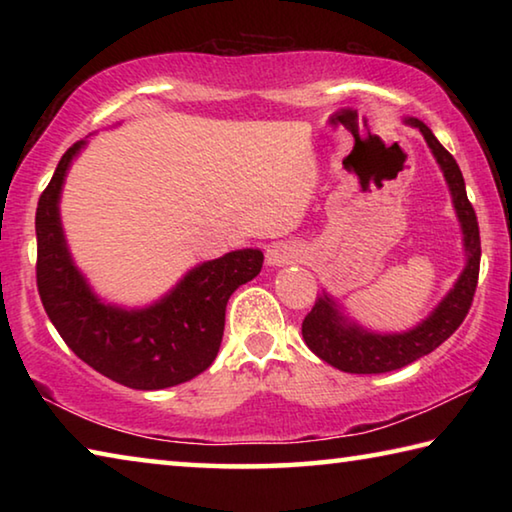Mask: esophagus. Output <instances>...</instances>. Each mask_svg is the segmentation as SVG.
Returning <instances> with one entry per match:
<instances>
[{"label":"esophagus","mask_w":512,"mask_h":512,"mask_svg":"<svg viewBox=\"0 0 512 512\" xmlns=\"http://www.w3.org/2000/svg\"><path fill=\"white\" fill-rule=\"evenodd\" d=\"M300 250L289 244V241H277V244L268 246L266 250V264L268 266H284V264H293L298 262Z\"/></svg>","instance_id":"esophagus-1"}]
</instances>
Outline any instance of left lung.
<instances>
[{"instance_id": "1", "label": "left lung", "mask_w": 512, "mask_h": 512, "mask_svg": "<svg viewBox=\"0 0 512 512\" xmlns=\"http://www.w3.org/2000/svg\"><path fill=\"white\" fill-rule=\"evenodd\" d=\"M409 124L420 128V133L424 135L429 149L436 155L440 169L445 173L449 189H452L454 207L458 219H461L465 235L467 266L461 277H458V282L454 284V289L449 291V296L440 302L438 309L433 311L420 327H415L406 334L379 336L368 334L366 329H359L357 325H345L343 316H339V311L332 307V300L327 296L318 298L314 309H311L305 320H302V339H305L309 350L314 352L316 357L343 372H354V375L391 372L409 366V363L418 361L424 354L436 350L440 343H445L449 336L461 327L467 311L472 307L476 282H479V223H476L472 203L467 201L463 173L458 169L452 153L433 137V133L422 124V121L409 119Z\"/></svg>"}]
</instances>
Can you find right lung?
<instances>
[{"label": "right lung", "mask_w": 512, "mask_h": 512, "mask_svg": "<svg viewBox=\"0 0 512 512\" xmlns=\"http://www.w3.org/2000/svg\"><path fill=\"white\" fill-rule=\"evenodd\" d=\"M69 146L36 210V282L47 316L76 357L135 391H160L201 375L219 352L232 291L262 271L259 250H235L194 268L158 305L124 311L101 305L69 259L58 219V196Z\"/></svg>", "instance_id": "add662e5"}]
</instances>
